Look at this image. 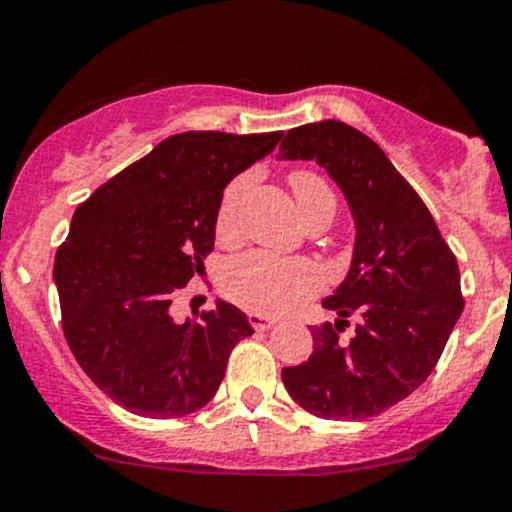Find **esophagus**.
<instances>
[{
    "label": "esophagus",
    "instance_id": "1",
    "mask_svg": "<svg viewBox=\"0 0 512 512\" xmlns=\"http://www.w3.org/2000/svg\"><path fill=\"white\" fill-rule=\"evenodd\" d=\"M247 320H250V325L255 330H269V328H274V325H277V320L262 316V313H247Z\"/></svg>",
    "mask_w": 512,
    "mask_h": 512
}]
</instances>
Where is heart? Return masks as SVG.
<instances>
[{"label":"heart","mask_w":512,"mask_h":512,"mask_svg":"<svg viewBox=\"0 0 512 512\" xmlns=\"http://www.w3.org/2000/svg\"><path fill=\"white\" fill-rule=\"evenodd\" d=\"M291 192L301 218L318 209H335V196L328 182L313 170L289 174ZM247 189V177L228 184L216 211V235L221 240L233 238L238 230V209ZM323 286V272L308 260L279 257L272 252H245L230 260L223 269V291L228 299L257 313H286L296 303L313 296Z\"/></svg>","instance_id":"heart-1"}]
</instances>
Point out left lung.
<instances>
[{
	"instance_id": "1",
	"label": "left lung",
	"mask_w": 512,
	"mask_h": 512,
	"mask_svg": "<svg viewBox=\"0 0 512 512\" xmlns=\"http://www.w3.org/2000/svg\"><path fill=\"white\" fill-rule=\"evenodd\" d=\"M279 160H316L345 194L355 252L323 299L335 323L311 328L313 355L284 367L289 396L325 420H364L396 406L435 369L464 311L457 257L435 218L372 138L342 121L291 128ZM358 318L352 339L341 333Z\"/></svg>"
}]
</instances>
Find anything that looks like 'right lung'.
I'll return each instance as SVG.
<instances>
[{"label": "right lung", "mask_w": 512, "mask_h": 512, "mask_svg": "<svg viewBox=\"0 0 512 512\" xmlns=\"http://www.w3.org/2000/svg\"><path fill=\"white\" fill-rule=\"evenodd\" d=\"M282 136L177 133L77 206L53 267L63 333L84 374L126 411L165 420L204 408L230 350L255 333L226 301L184 323L170 306L204 274L226 184Z\"/></svg>", "instance_id": "obj_1"}]
</instances>
